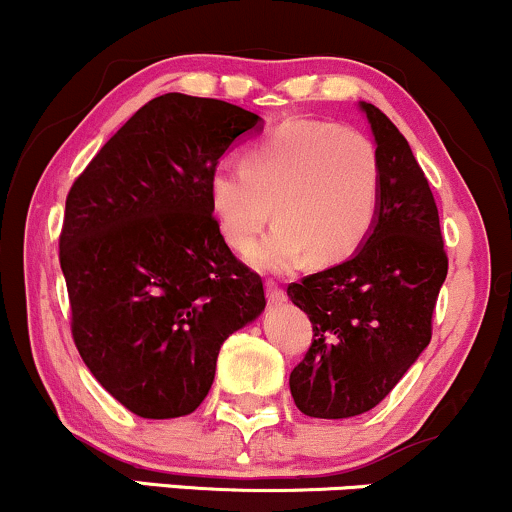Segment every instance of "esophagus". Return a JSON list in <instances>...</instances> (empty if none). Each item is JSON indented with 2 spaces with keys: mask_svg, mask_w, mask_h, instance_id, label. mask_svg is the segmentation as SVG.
I'll use <instances>...</instances> for the list:
<instances>
[{
  "mask_svg": "<svg viewBox=\"0 0 512 512\" xmlns=\"http://www.w3.org/2000/svg\"><path fill=\"white\" fill-rule=\"evenodd\" d=\"M266 297H268V302H271V304H283L285 302L283 287H280L278 283H273V280H268V283H266Z\"/></svg>",
  "mask_w": 512,
  "mask_h": 512,
  "instance_id": "esophagus-1",
  "label": "esophagus"
}]
</instances>
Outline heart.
Segmentation results:
<instances>
[{
    "instance_id": "obj_1",
    "label": "heart",
    "mask_w": 512,
    "mask_h": 512,
    "mask_svg": "<svg viewBox=\"0 0 512 512\" xmlns=\"http://www.w3.org/2000/svg\"><path fill=\"white\" fill-rule=\"evenodd\" d=\"M380 154L360 130L331 120H287L251 145L239 166L208 179L210 210L237 251L278 222L249 258L263 271H287L304 256L314 266L358 251L380 208Z\"/></svg>"
}]
</instances>
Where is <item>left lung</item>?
Listing matches in <instances>:
<instances>
[{
    "label": "left lung",
    "instance_id": "left-lung-1",
    "mask_svg": "<svg viewBox=\"0 0 512 512\" xmlns=\"http://www.w3.org/2000/svg\"><path fill=\"white\" fill-rule=\"evenodd\" d=\"M380 154L375 225L348 261L307 275L287 297L312 321V346L290 372L297 409L350 418L375 409L430 343L447 275L440 217L406 137L360 101Z\"/></svg>",
    "mask_w": 512,
    "mask_h": 512
}]
</instances>
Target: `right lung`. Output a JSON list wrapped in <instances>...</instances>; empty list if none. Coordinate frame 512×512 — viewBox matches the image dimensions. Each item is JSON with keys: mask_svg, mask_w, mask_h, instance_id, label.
<instances>
[{"mask_svg": "<svg viewBox=\"0 0 512 512\" xmlns=\"http://www.w3.org/2000/svg\"><path fill=\"white\" fill-rule=\"evenodd\" d=\"M261 128L234 103L157 96L67 195L60 266L74 346L135 416L198 409L222 343L266 309L261 278L229 251L208 200L222 154Z\"/></svg>", "mask_w": 512, "mask_h": 512, "instance_id": "add662e5", "label": "right lung"}]
</instances>
